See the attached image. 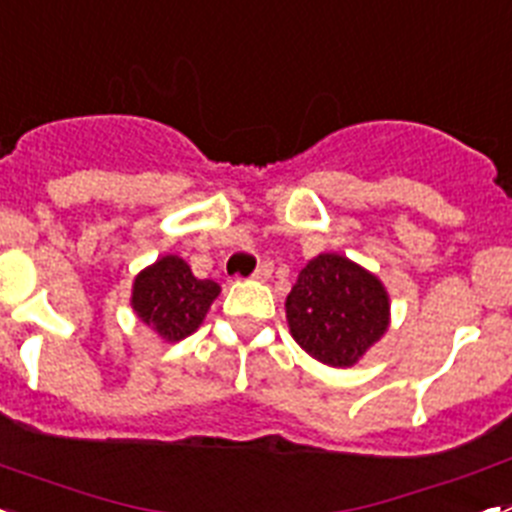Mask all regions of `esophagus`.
I'll return each instance as SVG.
<instances>
[{"label": "esophagus", "instance_id": "esophagus-1", "mask_svg": "<svg viewBox=\"0 0 512 512\" xmlns=\"http://www.w3.org/2000/svg\"><path fill=\"white\" fill-rule=\"evenodd\" d=\"M271 271H274V264H271V261H261V264L256 266V271H253V277H256V279H269Z\"/></svg>", "mask_w": 512, "mask_h": 512}]
</instances>
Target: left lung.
<instances>
[{
	"instance_id": "8db88e82",
	"label": "left lung",
	"mask_w": 512,
	"mask_h": 512,
	"mask_svg": "<svg viewBox=\"0 0 512 512\" xmlns=\"http://www.w3.org/2000/svg\"><path fill=\"white\" fill-rule=\"evenodd\" d=\"M287 323L307 354L330 366H351L390 323L382 282L338 253H320L300 271L287 297Z\"/></svg>"
}]
</instances>
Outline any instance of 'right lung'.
<instances>
[{
  "instance_id": "obj_1",
  "label": "right lung",
  "mask_w": 512,
  "mask_h": 512,
  "mask_svg": "<svg viewBox=\"0 0 512 512\" xmlns=\"http://www.w3.org/2000/svg\"><path fill=\"white\" fill-rule=\"evenodd\" d=\"M220 295L212 279H197L179 256H164L140 271L133 284V310L166 341H182L200 328Z\"/></svg>"
}]
</instances>
